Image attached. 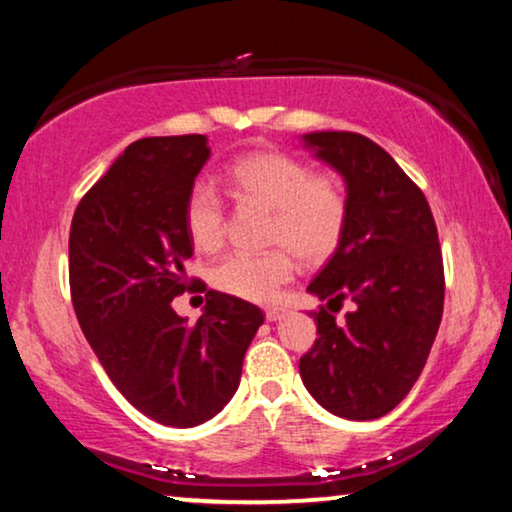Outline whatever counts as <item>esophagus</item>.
Masks as SVG:
<instances>
[{"label":"esophagus","mask_w":512,"mask_h":512,"mask_svg":"<svg viewBox=\"0 0 512 512\" xmlns=\"http://www.w3.org/2000/svg\"><path fill=\"white\" fill-rule=\"evenodd\" d=\"M264 318H267L269 323H274V320H281L283 318V309H276V306H271V309L264 311Z\"/></svg>","instance_id":"obj_1"}]
</instances>
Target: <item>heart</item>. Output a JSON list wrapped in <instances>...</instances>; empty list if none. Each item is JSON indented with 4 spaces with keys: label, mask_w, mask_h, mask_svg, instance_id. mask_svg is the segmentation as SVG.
Wrapping results in <instances>:
<instances>
[{
    "label": "heart",
    "mask_w": 512,
    "mask_h": 512,
    "mask_svg": "<svg viewBox=\"0 0 512 512\" xmlns=\"http://www.w3.org/2000/svg\"><path fill=\"white\" fill-rule=\"evenodd\" d=\"M238 201L271 210L267 243L260 255H231L213 269V285L245 302H271L295 276V255L318 267L342 245L349 222V199L330 175H311L295 156L264 149L245 154L227 170ZM185 229L196 248L215 252L224 241V203L206 182L189 189Z\"/></svg>",
    "instance_id": "1"
}]
</instances>
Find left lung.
I'll return each mask as SVG.
<instances>
[{
  "label": "left lung",
  "instance_id": "8db88e82",
  "mask_svg": "<svg viewBox=\"0 0 512 512\" xmlns=\"http://www.w3.org/2000/svg\"><path fill=\"white\" fill-rule=\"evenodd\" d=\"M304 147L344 177L349 222L309 283L318 339L299 374L318 405L367 421L393 410L424 370L438 335L445 271L426 196L393 156L360 133L318 131ZM353 303L344 321L334 313Z\"/></svg>",
  "mask_w": 512,
  "mask_h": 512
}]
</instances>
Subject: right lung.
<instances>
[{
  "mask_svg": "<svg viewBox=\"0 0 512 512\" xmlns=\"http://www.w3.org/2000/svg\"><path fill=\"white\" fill-rule=\"evenodd\" d=\"M208 156L206 135L133 142L79 201L70 229L81 332L128 403L175 428L213 419L234 398L264 323L255 304L217 290L194 325L173 309L194 252L185 201Z\"/></svg>",
  "mask_w": 512,
  "mask_h": 512,
  "instance_id": "right-lung-1",
  "label": "right lung"
}]
</instances>
